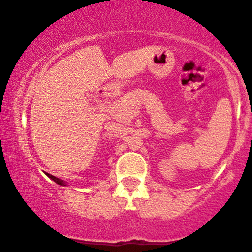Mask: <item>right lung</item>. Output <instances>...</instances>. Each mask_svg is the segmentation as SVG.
<instances>
[{"mask_svg":"<svg viewBox=\"0 0 252 252\" xmlns=\"http://www.w3.org/2000/svg\"><path fill=\"white\" fill-rule=\"evenodd\" d=\"M46 175H47V176H48L50 180H53V181H54V182H56V183H58V184H60V186H65V183H64V182H63V181H62V180H60V179H58V177H55V176L50 175V174H46Z\"/></svg>","mask_w":252,"mask_h":252,"instance_id":"right-lung-1","label":"right lung"}]
</instances>
